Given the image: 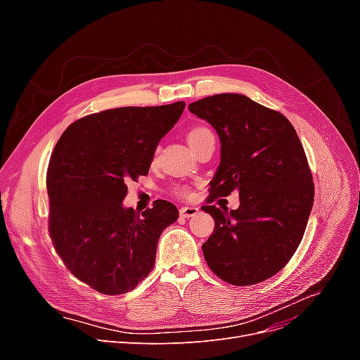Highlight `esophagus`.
<instances>
[{
  "label": "esophagus",
  "mask_w": 360,
  "mask_h": 360,
  "mask_svg": "<svg viewBox=\"0 0 360 360\" xmlns=\"http://www.w3.org/2000/svg\"><path fill=\"white\" fill-rule=\"evenodd\" d=\"M198 212H200L198 207H195V205H184V207H181V209H180V216H181V217H192V216H195V214H198Z\"/></svg>",
  "instance_id": "obj_1"
}]
</instances>
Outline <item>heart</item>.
Segmentation results:
<instances>
[{"instance_id": "heart-1", "label": "heart", "mask_w": 360, "mask_h": 360, "mask_svg": "<svg viewBox=\"0 0 360 360\" xmlns=\"http://www.w3.org/2000/svg\"><path fill=\"white\" fill-rule=\"evenodd\" d=\"M209 134H212V132H210L209 129H205V127H193V129H191L189 134H188L189 144L193 143V141H197L198 138H201L204 135H209Z\"/></svg>"}]
</instances>
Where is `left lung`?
Here are the masks:
<instances>
[{
	"label": "left lung",
	"mask_w": 360,
	"mask_h": 360,
	"mask_svg": "<svg viewBox=\"0 0 360 360\" xmlns=\"http://www.w3.org/2000/svg\"><path fill=\"white\" fill-rule=\"evenodd\" d=\"M219 135L221 162L210 181L214 230L202 245L213 274L231 285H252L284 267L299 248L314 202L312 174L292 124L245 94L222 93L189 105ZM233 190L241 205L211 202Z\"/></svg>",
	"instance_id": "1"
}]
</instances>
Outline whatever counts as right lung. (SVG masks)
I'll use <instances>...</instances> for the list:
<instances>
[{"label":"right lung","instance_id":"add662e5","mask_svg":"<svg viewBox=\"0 0 360 360\" xmlns=\"http://www.w3.org/2000/svg\"><path fill=\"white\" fill-rule=\"evenodd\" d=\"M186 103L124 106L70 124L52 151L49 233L68 269L108 296L132 291L155 264L162 231L179 210L158 200L141 214L124 207L126 183L147 176L160 139Z\"/></svg>","mask_w":360,"mask_h":360}]
</instances>
